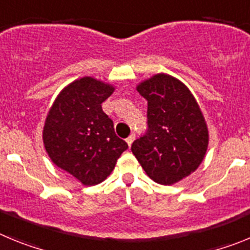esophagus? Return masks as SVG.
<instances>
[{
    "instance_id": "1",
    "label": "esophagus",
    "mask_w": 250,
    "mask_h": 250,
    "mask_svg": "<svg viewBox=\"0 0 250 250\" xmlns=\"http://www.w3.org/2000/svg\"><path fill=\"white\" fill-rule=\"evenodd\" d=\"M134 140H135V134H134V132H132V134H130V135H129V138L126 139L127 145H129V146H131L132 141H134Z\"/></svg>"
}]
</instances>
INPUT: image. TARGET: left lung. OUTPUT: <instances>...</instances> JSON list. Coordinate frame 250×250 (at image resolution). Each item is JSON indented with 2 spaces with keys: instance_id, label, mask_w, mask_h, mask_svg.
I'll use <instances>...</instances> for the list:
<instances>
[{
  "instance_id": "1",
  "label": "left lung",
  "mask_w": 250,
  "mask_h": 250,
  "mask_svg": "<svg viewBox=\"0 0 250 250\" xmlns=\"http://www.w3.org/2000/svg\"><path fill=\"white\" fill-rule=\"evenodd\" d=\"M147 101L146 130L131 145L145 173L170 185L193 173L204 159L208 129L199 105L187 86L165 74L138 86Z\"/></svg>"
}]
</instances>
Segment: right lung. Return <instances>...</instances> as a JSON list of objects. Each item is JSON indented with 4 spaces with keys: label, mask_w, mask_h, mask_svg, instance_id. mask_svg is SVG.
Masks as SVG:
<instances>
[{
    "label": "right lung",
    "mask_w": 250,
    "mask_h": 250,
    "mask_svg": "<svg viewBox=\"0 0 250 250\" xmlns=\"http://www.w3.org/2000/svg\"><path fill=\"white\" fill-rule=\"evenodd\" d=\"M112 91V86L83 77L60 92L46 118L43 144L48 156L83 185L104 182L129 147L101 107Z\"/></svg>",
    "instance_id": "obj_1"
}]
</instances>
